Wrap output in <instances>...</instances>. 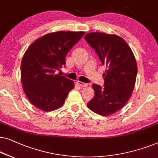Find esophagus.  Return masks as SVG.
Here are the masks:
<instances>
[{
    "label": "esophagus",
    "instance_id": "1",
    "mask_svg": "<svg viewBox=\"0 0 158 158\" xmlns=\"http://www.w3.org/2000/svg\"><path fill=\"white\" fill-rule=\"evenodd\" d=\"M77 84H78V85L81 86H88V84H86V83H84V82L79 81H77Z\"/></svg>",
    "mask_w": 158,
    "mask_h": 158
}]
</instances>
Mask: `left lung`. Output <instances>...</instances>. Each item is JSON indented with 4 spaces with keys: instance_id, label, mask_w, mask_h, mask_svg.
I'll return each instance as SVG.
<instances>
[{
    "instance_id": "obj_1",
    "label": "left lung",
    "mask_w": 158,
    "mask_h": 158,
    "mask_svg": "<svg viewBox=\"0 0 158 158\" xmlns=\"http://www.w3.org/2000/svg\"><path fill=\"white\" fill-rule=\"evenodd\" d=\"M84 39L107 68L103 74L104 87L93 84L94 97L87 106L97 114L109 116L120 110L132 95L137 73L136 60L128 44L118 35L94 32Z\"/></svg>"
}]
</instances>
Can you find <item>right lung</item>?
Returning a JSON list of instances; mask_svg holds the SVG:
<instances>
[{
    "label": "right lung",
    "instance_id": "1",
    "mask_svg": "<svg viewBox=\"0 0 158 158\" xmlns=\"http://www.w3.org/2000/svg\"><path fill=\"white\" fill-rule=\"evenodd\" d=\"M85 32L58 31L39 38L21 61V77L28 100L41 110L52 111L65 102L74 82L55 72L66 64V56Z\"/></svg>",
    "mask_w": 158,
    "mask_h": 158
}]
</instances>
